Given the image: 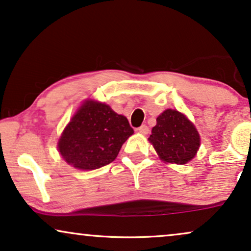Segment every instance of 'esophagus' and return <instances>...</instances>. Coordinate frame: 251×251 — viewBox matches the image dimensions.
I'll use <instances>...</instances> for the list:
<instances>
[{"instance_id": "esophagus-1", "label": "esophagus", "mask_w": 251, "mask_h": 251, "mask_svg": "<svg viewBox=\"0 0 251 251\" xmlns=\"http://www.w3.org/2000/svg\"><path fill=\"white\" fill-rule=\"evenodd\" d=\"M138 132L141 133V134H148L149 133V128L147 125H141L140 127L138 128Z\"/></svg>"}]
</instances>
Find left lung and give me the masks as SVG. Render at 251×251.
Masks as SVG:
<instances>
[{
    "label": "left lung",
    "instance_id": "left-lung-1",
    "mask_svg": "<svg viewBox=\"0 0 251 251\" xmlns=\"http://www.w3.org/2000/svg\"><path fill=\"white\" fill-rule=\"evenodd\" d=\"M149 141L163 161L176 164L188 163L201 146L195 125L183 113L171 109L157 117Z\"/></svg>",
    "mask_w": 251,
    "mask_h": 251
}]
</instances>
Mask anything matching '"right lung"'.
<instances>
[{
    "instance_id": "obj_1",
    "label": "right lung",
    "mask_w": 251,
    "mask_h": 251,
    "mask_svg": "<svg viewBox=\"0 0 251 251\" xmlns=\"http://www.w3.org/2000/svg\"><path fill=\"white\" fill-rule=\"evenodd\" d=\"M132 134L133 128L126 117L106 104L87 100L65 128L58 147L71 166L94 170L115 161Z\"/></svg>"
}]
</instances>
